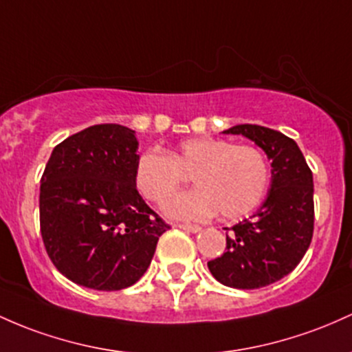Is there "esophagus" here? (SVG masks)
<instances>
[{
    "label": "esophagus",
    "instance_id": "34e87169",
    "mask_svg": "<svg viewBox=\"0 0 352 352\" xmlns=\"http://www.w3.org/2000/svg\"><path fill=\"white\" fill-rule=\"evenodd\" d=\"M177 227L187 230V232H200V230H202V227L194 226V223H177Z\"/></svg>",
    "mask_w": 352,
    "mask_h": 352
}]
</instances>
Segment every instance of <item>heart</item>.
Instances as JSON below:
<instances>
[{
	"label": "heart",
	"mask_w": 352,
	"mask_h": 352,
	"mask_svg": "<svg viewBox=\"0 0 352 352\" xmlns=\"http://www.w3.org/2000/svg\"><path fill=\"white\" fill-rule=\"evenodd\" d=\"M185 173L197 184L165 204L175 219L200 220L220 212L237 219L264 199L270 182L269 158L258 146L234 145L214 137L180 142L168 155L146 152L135 167V185L146 200L162 204L185 182Z\"/></svg>",
	"instance_id": "b5f03b06"
}]
</instances>
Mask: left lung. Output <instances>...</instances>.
I'll use <instances>...</instances> for the list:
<instances>
[{
    "label": "left lung",
    "mask_w": 352,
    "mask_h": 352,
    "mask_svg": "<svg viewBox=\"0 0 352 352\" xmlns=\"http://www.w3.org/2000/svg\"><path fill=\"white\" fill-rule=\"evenodd\" d=\"M223 133L244 135L272 160L267 199L252 217L227 229L222 256L208 261L220 284L258 289L292 272L314 232V184L306 158L292 138L261 125H235Z\"/></svg>",
    "instance_id": "8db88e82"
}]
</instances>
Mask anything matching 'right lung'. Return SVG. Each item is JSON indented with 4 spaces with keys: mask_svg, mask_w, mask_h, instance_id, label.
Masks as SVG:
<instances>
[{
    "mask_svg": "<svg viewBox=\"0 0 352 352\" xmlns=\"http://www.w3.org/2000/svg\"><path fill=\"white\" fill-rule=\"evenodd\" d=\"M138 142L117 123L94 125L53 148L40 185L46 254L72 283L120 291L140 279L170 229L135 185Z\"/></svg>",
    "mask_w": 352,
    "mask_h": 352,
    "instance_id": "obj_1",
    "label": "right lung"
}]
</instances>
